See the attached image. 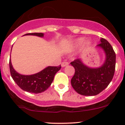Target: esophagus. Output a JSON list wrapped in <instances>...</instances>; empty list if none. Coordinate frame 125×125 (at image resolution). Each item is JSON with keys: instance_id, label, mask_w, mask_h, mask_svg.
Instances as JSON below:
<instances>
[{"instance_id": "obj_1", "label": "esophagus", "mask_w": 125, "mask_h": 125, "mask_svg": "<svg viewBox=\"0 0 125 125\" xmlns=\"http://www.w3.org/2000/svg\"><path fill=\"white\" fill-rule=\"evenodd\" d=\"M69 64V63H68V62H62L61 63V66L62 67V68H64V67H65V66H68V65Z\"/></svg>"}]
</instances>
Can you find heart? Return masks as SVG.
I'll list each match as a JSON object with an SVG mask.
<instances>
[{
	"instance_id": "obj_1",
	"label": "heart",
	"mask_w": 125,
	"mask_h": 125,
	"mask_svg": "<svg viewBox=\"0 0 125 125\" xmlns=\"http://www.w3.org/2000/svg\"><path fill=\"white\" fill-rule=\"evenodd\" d=\"M86 41V38L84 37H80V38H78L77 39L74 41V42L73 43V46H74V47H76V46H81ZM87 44H90V42L87 41L86 42Z\"/></svg>"
}]
</instances>
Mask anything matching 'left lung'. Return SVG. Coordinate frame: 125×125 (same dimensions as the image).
Listing matches in <instances>:
<instances>
[{
	"label": "left lung",
	"mask_w": 125,
	"mask_h": 125,
	"mask_svg": "<svg viewBox=\"0 0 125 125\" xmlns=\"http://www.w3.org/2000/svg\"><path fill=\"white\" fill-rule=\"evenodd\" d=\"M96 47L104 53L105 59L101 66L92 68L87 66L81 59L71 62L75 73L71 83L73 88L79 94L95 96L103 91L112 80L116 64V54L112 46L106 39H100Z\"/></svg>",
	"instance_id": "8db88e82"
}]
</instances>
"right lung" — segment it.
<instances>
[{"instance_id": "right-lung-1", "label": "right lung", "mask_w": 125, "mask_h": 125, "mask_svg": "<svg viewBox=\"0 0 125 125\" xmlns=\"http://www.w3.org/2000/svg\"><path fill=\"white\" fill-rule=\"evenodd\" d=\"M24 36H36L43 37L44 34L29 33ZM9 67L11 76L15 83L24 91L36 94L46 91L52 83L55 74L61 68V65L59 66H47L37 73L23 75L17 73L14 69L10 59L9 61Z\"/></svg>"}]
</instances>
